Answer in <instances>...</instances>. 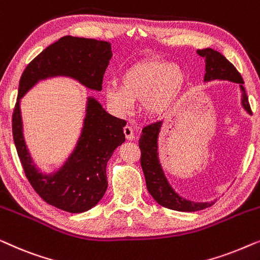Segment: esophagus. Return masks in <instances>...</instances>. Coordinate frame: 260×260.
I'll return each mask as SVG.
<instances>
[{
	"label": "esophagus",
	"instance_id": "34e87169",
	"mask_svg": "<svg viewBox=\"0 0 260 260\" xmlns=\"http://www.w3.org/2000/svg\"><path fill=\"white\" fill-rule=\"evenodd\" d=\"M123 131H124V135H125V138H126L127 141H133L134 140L135 136H134L133 127L129 126V125H126V126H124Z\"/></svg>",
	"mask_w": 260,
	"mask_h": 260
}]
</instances>
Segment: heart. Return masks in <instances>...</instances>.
<instances>
[{
    "label": "heart",
    "instance_id": "1",
    "mask_svg": "<svg viewBox=\"0 0 260 260\" xmlns=\"http://www.w3.org/2000/svg\"><path fill=\"white\" fill-rule=\"evenodd\" d=\"M120 85L104 86L106 101L118 113L125 115L134 102H142V111L149 118L168 113L182 97L187 74L176 63L163 59H145L133 63L122 72Z\"/></svg>",
    "mask_w": 260,
    "mask_h": 260
}]
</instances>
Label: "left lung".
I'll use <instances>...</instances> for the list:
<instances>
[{
  "label": "left lung",
  "mask_w": 260,
  "mask_h": 260,
  "mask_svg": "<svg viewBox=\"0 0 260 260\" xmlns=\"http://www.w3.org/2000/svg\"><path fill=\"white\" fill-rule=\"evenodd\" d=\"M197 53L205 59L206 73L204 81L227 80L239 85L241 91V106L248 115H252L248 98L243 86L244 80L236 67L223 56L221 53L212 48L198 49ZM163 122H156L151 125L145 126L140 138L141 149V166L143 169L148 191L158 205L163 207L179 212H197L207 208L214 204V201L195 202L187 200L176 193L170 186L163 172L158 159V136L161 133Z\"/></svg>",
  "instance_id": "1"
}]
</instances>
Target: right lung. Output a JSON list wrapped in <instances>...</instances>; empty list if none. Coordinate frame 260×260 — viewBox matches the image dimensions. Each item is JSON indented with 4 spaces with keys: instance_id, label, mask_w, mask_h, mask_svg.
Masks as SVG:
<instances>
[{
    "instance_id": "obj_1",
    "label": "right lung",
    "mask_w": 260,
    "mask_h": 260,
    "mask_svg": "<svg viewBox=\"0 0 260 260\" xmlns=\"http://www.w3.org/2000/svg\"><path fill=\"white\" fill-rule=\"evenodd\" d=\"M112 56L111 44L94 39L60 38L28 63L21 76L13 113V136L17 155L28 181L42 200L70 213L94 207L108 188L106 165L115 149L124 143L126 122L103 109L97 99L87 97L86 113L76 148L55 172L42 173L35 165L23 136L21 99L40 80L69 77L83 86L102 91L103 76Z\"/></svg>"
}]
</instances>
